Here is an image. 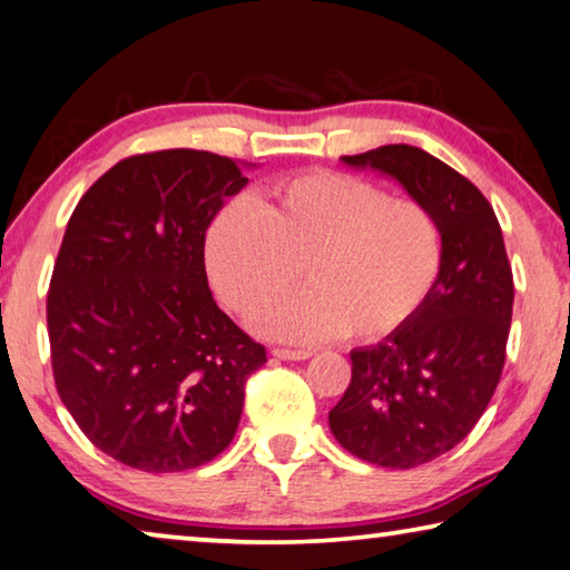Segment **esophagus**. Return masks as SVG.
<instances>
[{"mask_svg":"<svg viewBox=\"0 0 570 570\" xmlns=\"http://www.w3.org/2000/svg\"><path fill=\"white\" fill-rule=\"evenodd\" d=\"M272 354L276 356V360H284V362H302L312 356V352L308 350H274Z\"/></svg>","mask_w":570,"mask_h":570,"instance_id":"obj_1","label":"esophagus"}]
</instances>
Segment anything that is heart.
I'll use <instances>...</instances> for the list:
<instances>
[{"label": "heart", "instance_id": "heart-1", "mask_svg": "<svg viewBox=\"0 0 570 570\" xmlns=\"http://www.w3.org/2000/svg\"><path fill=\"white\" fill-rule=\"evenodd\" d=\"M204 262L220 302L246 320L292 292L302 266L308 288L256 322L266 336L380 342L430 298L442 230L420 200L316 170L278 183L258 206L226 200L206 228Z\"/></svg>", "mask_w": 570, "mask_h": 570}]
</instances>
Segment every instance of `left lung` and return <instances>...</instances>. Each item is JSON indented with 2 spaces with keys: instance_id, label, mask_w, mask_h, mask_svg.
I'll list each match as a JSON object with an SVG mask.
<instances>
[{
  "instance_id": "8db88e82",
  "label": "left lung",
  "mask_w": 570,
  "mask_h": 570,
  "mask_svg": "<svg viewBox=\"0 0 570 570\" xmlns=\"http://www.w3.org/2000/svg\"><path fill=\"white\" fill-rule=\"evenodd\" d=\"M342 163L397 180L442 230L430 298L400 332L350 352L352 382L330 412L332 435L354 458L410 470L465 440L493 397L513 316V272L493 206L448 163L404 142Z\"/></svg>"
}]
</instances>
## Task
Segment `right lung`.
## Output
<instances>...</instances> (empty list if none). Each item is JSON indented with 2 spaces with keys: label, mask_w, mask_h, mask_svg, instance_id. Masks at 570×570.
Masks as SVG:
<instances>
[{
  "label": "right lung",
  "mask_w": 570,
  "mask_h": 570,
  "mask_svg": "<svg viewBox=\"0 0 570 570\" xmlns=\"http://www.w3.org/2000/svg\"><path fill=\"white\" fill-rule=\"evenodd\" d=\"M240 160L158 150L112 166L67 224L47 294L57 392L95 448L142 472L206 465L266 350L208 288L204 236Z\"/></svg>",
  "instance_id": "obj_1"
}]
</instances>
